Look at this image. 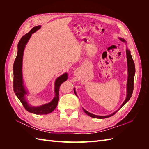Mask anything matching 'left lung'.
<instances>
[{
	"label": "left lung",
	"mask_w": 149,
	"mask_h": 149,
	"mask_svg": "<svg viewBox=\"0 0 149 149\" xmlns=\"http://www.w3.org/2000/svg\"><path fill=\"white\" fill-rule=\"evenodd\" d=\"M120 40L121 41H123L124 42H125V40L123 39V38H120ZM126 55H127V66H128V79H127V97H126L125 100L124 101V102H123V104H122L120 108L123 107L125 104L129 100L130 98L132 96V94L133 93V89H134V75H135V72H136V69H135V65H134V60L132 58L131 56V54L130 53V51L127 49L126 50ZM74 93L76 94L75 91ZM84 112H85L86 114H88V116H89L90 117H91V118H97V119H104V118H109V117H111L112 116L114 115L118 111H116L115 112H114L113 114H112L111 115L109 116H96V115H94L93 114L89 113V112L86 111L85 109H83Z\"/></svg>",
	"instance_id": "obj_1"
}]
</instances>
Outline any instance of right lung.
<instances>
[{
  "mask_svg": "<svg viewBox=\"0 0 149 149\" xmlns=\"http://www.w3.org/2000/svg\"><path fill=\"white\" fill-rule=\"evenodd\" d=\"M41 26L38 25L35 26L31 29L29 33L24 35L21 38L20 41L18 43V52L17 57L13 63V91L15 95L19 98V100L22 102V105L24 106L25 109L31 113H33L35 114H47L50 113L57 106L58 100H59V89L60 85L66 81L68 78V75L66 73H65L58 78L55 81V97H54L52 102H50L47 104H45L38 107H31L29 106L26 100L24 98L25 94H26V92L25 90L24 86L23 85V80H22V58H23V54L25 47L26 43L29 41V38L31 36V34L35 32L36 31L38 30Z\"/></svg>",
  "mask_w": 149,
  "mask_h": 149,
  "instance_id": "1",
  "label": "right lung"
}]
</instances>
